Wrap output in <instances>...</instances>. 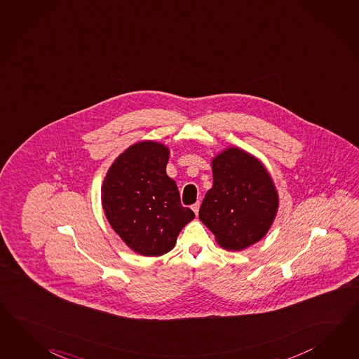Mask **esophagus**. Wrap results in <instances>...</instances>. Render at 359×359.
Returning <instances> with one entry per match:
<instances>
[{
  "instance_id": "obj_1",
  "label": "esophagus",
  "mask_w": 359,
  "mask_h": 359,
  "mask_svg": "<svg viewBox=\"0 0 359 359\" xmlns=\"http://www.w3.org/2000/svg\"><path fill=\"white\" fill-rule=\"evenodd\" d=\"M199 208H201V201H198V203H195V204H192L191 209L195 212V215L198 216V213H199Z\"/></svg>"
}]
</instances>
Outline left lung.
Wrapping results in <instances>:
<instances>
[{
	"label": "left lung",
	"instance_id": "8db88e82",
	"mask_svg": "<svg viewBox=\"0 0 359 359\" xmlns=\"http://www.w3.org/2000/svg\"><path fill=\"white\" fill-rule=\"evenodd\" d=\"M213 186L199 218L222 248L242 250L266 235L278 212L276 186L259 158L238 147L212 160Z\"/></svg>",
	"mask_w": 359,
	"mask_h": 359
}]
</instances>
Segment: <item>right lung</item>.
I'll use <instances>...</instances> for the list:
<instances>
[{
    "label": "right lung",
    "instance_id": "right-lung-1",
    "mask_svg": "<svg viewBox=\"0 0 359 359\" xmlns=\"http://www.w3.org/2000/svg\"><path fill=\"white\" fill-rule=\"evenodd\" d=\"M169 149L143 141L112 163L102 186V205L109 225L134 252L156 257L173 250L177 236L195 217L181 204L168 177Z\"/></svg>",
    "mask_w": 359,
    "mask_h": 359
}]
</instances>
